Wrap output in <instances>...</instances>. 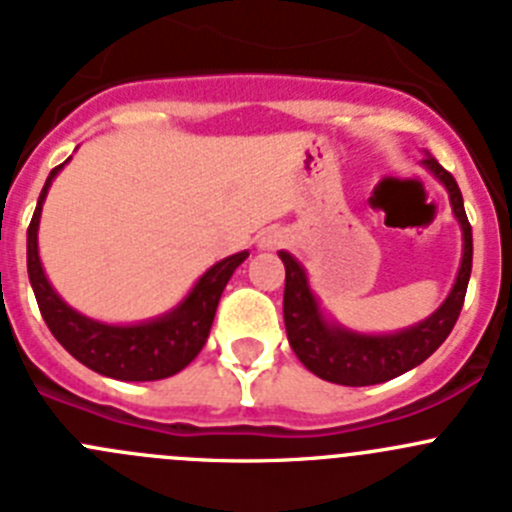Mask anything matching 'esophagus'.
<instances>
[{
  "mask_svg": "<svg viewBox=\"0 0 512 512\" xmlns=\"http://www.w3.org/2000/svg\"><path fill=\"white\" fill-rule=\"evenodd\" d=\"M281 243H284V233L276 231V228H269V231L259 236V248H264V251H271V248L281 246Z\"/></svg>",
  "mask_w": 512,
  "mask_h": 512,
  "instance_id": "34e87169",
  "label": "esophagus"
}]
</instances>
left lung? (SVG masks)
Returning <instances> with one entry per match:
<instances>
[{
  "mask_svg": "<svg viewBox=\"0 0 512 512\" xmlns=\"http://www.w3.org/2000/svg\"><path fill=\"white\" fill-rule=\"evenodd\" d=\"M424 167L447 187L452 213L459 220L464 243L462 264H459L452 292L444 299L442 307L419 325L391 332V335H363V332L335 325L322 314L320 302L309 289L302 264L292 253L279 251V259L287 269L284 325H287L289 345L304 368L312 370L322 381L340 383V386H375V383L391 381L396 375H403L406 370L424 363L447 340L462 312L472 274V225L464 213L457 180L434 157H426Z\"/></svg>",
  "mask_w": 512,
  "mask_h": 512,
  "instance_id": "obj_1",
  "label": "left lung"
}]
</instances>
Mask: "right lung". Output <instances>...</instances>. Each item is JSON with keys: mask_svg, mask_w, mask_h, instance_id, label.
I'll return each instance as SVG.
<instances>
[{"mask_svg": "<svg viewBox=\"0 0 512 512\" xmlns=\"http://www.w3.org/2000/svg\"><path fill=\"white\" fill-rule=\"evenodd\" d=\"M63 167L65 162L58 164L45 180L35 215L27 228V274H30L42 320L50 327L55 340L78 363L101 375L116 378V381H159V378L180 373L203 350L210 327H213L220 294L233 271L248 259V251L233 253L228 259L210 266L200 276L198 284L190 289V294L172 312L162 314L157 320L139 322V325H106V322L91 320L58 297L42 269L40 253H37L42 203H45V195H48L55 175Z\"/></svg>", "mask_w": 512, "mask_h": 512, "instance_id": "obj_1", "label": "right lung"}]
</instances>
